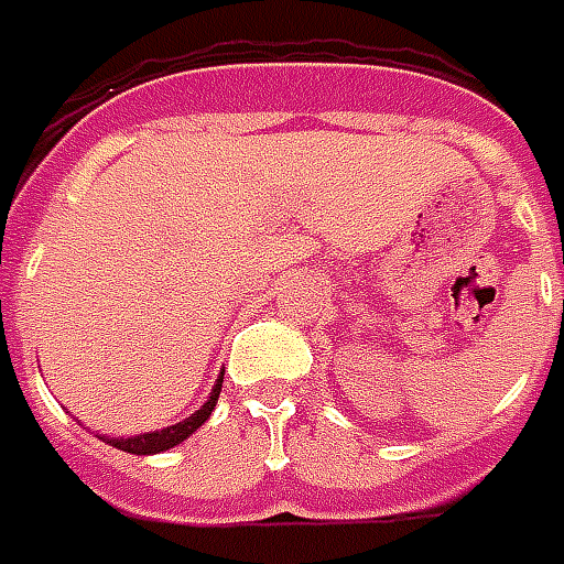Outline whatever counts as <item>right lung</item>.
<instances>
[{
    "label": "right lung",
    "mask_w": 564,
    "mask_h": 564,
    "mask_svg": "<svg viewBox=\"0 0 564 564\" xmlns=\"http://www.w3.org/2000/svg\"><path fill=\"white\" fill-rule=\"evenodd\" d=\"M221 382L225 377L215 382V389H212L209 401L199 406L197 413H191L185 422H175L170 429L163 431H151V434H139V437H121V441H109L111 446H118L123 453H133V455H154V453H163V449H173L178 443L191 437L194 431L212 416V410H215V403H218V394H221Z\"/></svg>",
    "instance_id": "add662e5"
}]
</instances>
